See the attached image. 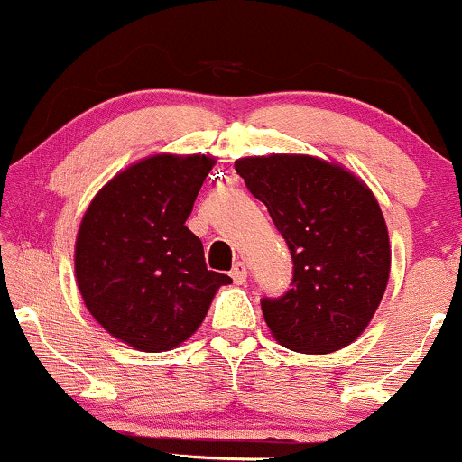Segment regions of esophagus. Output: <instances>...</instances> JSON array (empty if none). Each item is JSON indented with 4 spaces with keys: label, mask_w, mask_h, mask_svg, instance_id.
<instances>
[{
    "label": "esophagus",
    "mask_w": 462,
    "mask_h": 462,
    "mask_svg": "<svg viewBox=\"0 0 462 462\" xmlns=\"http://www.w3.org/2000/svg\"><path fill=\"white\" fill-rule=\"evenodd\" d=\"M230 276H232V281L236 282V285H243V282H245V278H247V267H245V263H235V267H232V272H230Z\"/></svg>",
    "instance_id": "34e87169"
}]
</instances>
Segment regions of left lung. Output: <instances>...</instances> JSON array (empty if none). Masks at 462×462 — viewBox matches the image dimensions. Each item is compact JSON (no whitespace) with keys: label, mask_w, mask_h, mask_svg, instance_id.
<instances>
[{"label":"left lung","mask_w":462,"mask_h":462,"mask_svg":"<svg viewBox=\"0 0 462 462\" xmlns=\"http://www.w3.org/2000/svg\"><path fill=\"white\" fill-rule=\"evenodd\" d=\"M247 190L267 206L293 261L291 289L263 298L267 327L298 353H333L366 328L390 273L382 208L366 184L309 155L236 162Z\"/></svg>","instance_id":"1"}]
</instances>
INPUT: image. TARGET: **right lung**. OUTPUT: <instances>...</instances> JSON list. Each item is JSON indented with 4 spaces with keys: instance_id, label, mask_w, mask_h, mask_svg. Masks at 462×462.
Returning a JSON list of instances; mask_svg holds the SVG:
<instances>
[{
    "instance_id": "add662e5",
    "label": "right lung",
    "mask_w": 462,
    "mask_h": 462,
    "mask_svg": "<svg viewBox=\"0 0 462 462\" xmlns=\"http://www.w3.org/2000/svg\"><path fill=\"white\" fill-rule=\"evenodd\" d=\"M215 160L153 155L94 197L76 236V282L111 336L144 353L171 351L204 322L230 276L210 272L186 227Z\"/></svg>"
}]
</instances>
